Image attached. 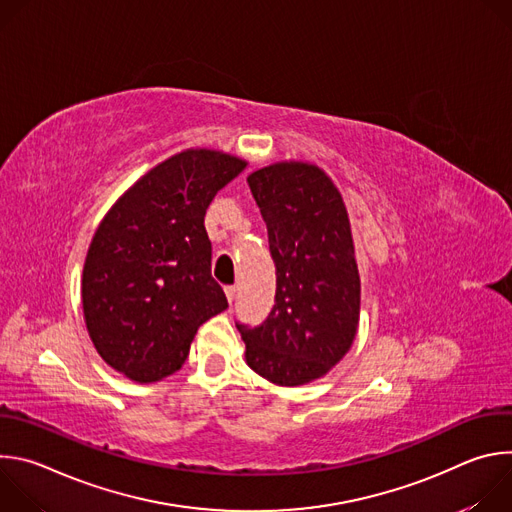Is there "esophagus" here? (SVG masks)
Masks as SVG:
<instances>
[{"label": "esophagus", "mask_w": 512, "mask_h": 512, "mask_svg": "<svg viewBox=\"0 0 512 512\" xmlns=\"http://www.w3.org/2000/svg\"><path fill=\"white\" fill-rule=\"evenodd\" d=\"M225 294H227V300L233 304L237 300V287L235 285H227L225 287Z\"/></svg>", "instance_id": "34e87169"}]
</instances>
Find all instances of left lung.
<instances>
[{
    "mask_svg": "<svg viewBox=\"0 0 512 512\" xmlns=\"http://www.w3.org/2000/svg\"><path fill=\"white\" fill-rule=\"evenodd\" d=\"M247 184L277 275L267 320L237 322L247 364L275 385H304L326 375L356 336L360 277L348 214L332 180L310 164H273Z\"/></svg>",
    "mask_w": 512,
    "mask_h": 512,
    "instance_id": "8db88e82",
    "label": "left lung"
}]
</instances>
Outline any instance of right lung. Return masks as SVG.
I'll return each mask as SVG.
<instances>
[{
  "label": "right lung",
  "instance_id": "right-lung-1",
  "mask_svg": "<svg viewBox=\"0 0 512 512\" xmlns=\"http://www.w3.org/2000/svg\"><path fill=\"white\" fill-rule=\"evenodd\" d=\"M221 152H182L137 180L105 214L83 269L97 352L137 383L176 373L196 330L229 308L204 229L216 192L245 170Z\"/></svg>",
  "mask_w": 512,
  "mask_h": 512
}]
</instances>
